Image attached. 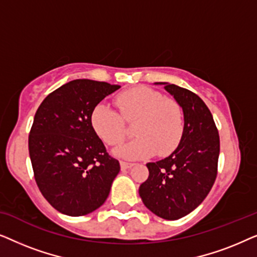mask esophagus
I'll use <instances>...</instances> for the list:
<instances>
[{"label": "esophagus", "mask_w": 257, "mask_h": 257, "mask_svg": "<svg viewBox=\"0 0 257 257\" xmlns=\"http://www.w3.org/2000/svg\"><path fill=\"white\" fill-rule=\"evenodd\" d=\"M132 166H133V164H131V163H125V161H120V168H121V171L128 170V168H131Z\"/></svg>", "instance_id": "34e87169"}]
</instances>
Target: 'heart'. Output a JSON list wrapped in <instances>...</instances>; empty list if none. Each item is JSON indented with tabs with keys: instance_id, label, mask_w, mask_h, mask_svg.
<instances>
[{
	"instance_id": "obj_1",
	"label": "heart",
	"mask_w": 257,
	"mask_h": 257,
	"mask_svg": "<svg viewBox=\"0 0 257 257\" xmlns=\"http://www.w3.org/2000/svg\"><path fill=\"white\" fill-rule=\"evenodd\" d=\"M115 104L121 115L101 103L91 113V125L97 136L114 146L125 139V120L138 119L135 126L136 139L115 151L126 159H142L157 153L165 157L177 149L184 133V113L177 101L164 98L147 86H136L117 94Z\"/></svg>"
}]
</instances>
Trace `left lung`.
I'll return each mask as SVG.
<instances>
[{
    "mask_svg": "<svg viewBox=\"0 0 257 257\" xmlns=\"http://www.w3.org/2000/svg\"><path fill=\"white\" fill-rule=\"evenodd\" d=\"M174 97L184 112V133L173 153L146 164L150 175L139 187L144 205L165 220L181 219L201 203L217 173L219 132L198 94L170 83H156Z\"/></svg>",
    "mask_w": 257,
    "mask_h": 257,
    "instance_id": "8db88e82",
    "label": "left lung"
}]
</instances>
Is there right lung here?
Masks as SVG:
<instances>
[{
	"mask_svg": "<svg viewBox=\"0 0 257 257\" xmlns=\"http://www.w3.org/2000/svg\"><path fill=\"white\" fill-rule=\"evenodd\" d=\"M119 87L71 80L49 94L35 114L29 135L35 180L47 201L65 215L99 208L120 171L91 125L93 108Z\"/></svg>",
	"mask_w": 257,
	"mask_h": 257,
	"instance_id": "right-lung-1",
	"label": "right lung"
}]
</instances>
